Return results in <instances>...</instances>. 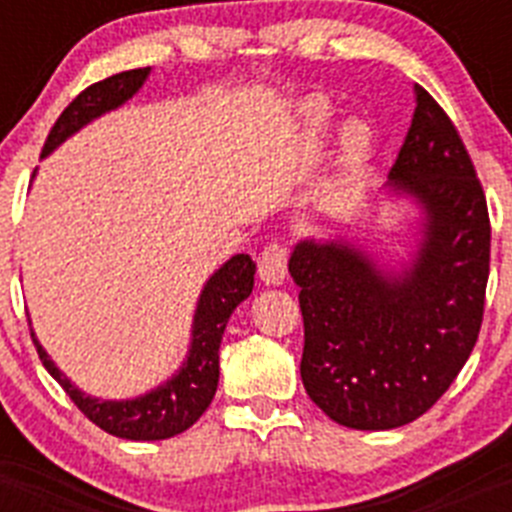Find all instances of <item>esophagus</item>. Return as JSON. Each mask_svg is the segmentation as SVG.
Listing matches in <instances>:
<instances>
[{"label": "esophagus", "instance_id": "obj_1", "mask_svg": "<svg viewBox=\"0 0 512 512\" xmlns=\"http://www.w3.org/2000/svg\"><path fill=\"white\" fill-rule=\"evenodd\" d=\"M259 277L264 284H282L287 279V248L269 243L259 256Z\"/></svg>", "mask_w": 512, "mask_h": 512}]
</instances>
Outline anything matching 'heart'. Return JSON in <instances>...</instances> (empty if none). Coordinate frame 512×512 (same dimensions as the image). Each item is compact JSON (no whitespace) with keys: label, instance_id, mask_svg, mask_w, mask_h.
Wrapping results in <instances>:
<instances>
[{"label":"heart","instance_id":"b5f03b06","mask_svg":"<svg viewBox=\"0 0 512 512\" xmlns=\"http://www.w3.org/2000/svg\"><path fill=\"white\" fill-rule=\"evenodd\" d=\"M336 112L323 99H312V102L305 104L302 110V120H305L307 138L318 140L325 130L330 128ZM372 151V130L366 128L361 120L346 122V128L341 133V158H338V169L341 174H354V171L361 169V164L366 161Z\"/></svg>","mask_w":512,"mask_h":512}]
</instances>
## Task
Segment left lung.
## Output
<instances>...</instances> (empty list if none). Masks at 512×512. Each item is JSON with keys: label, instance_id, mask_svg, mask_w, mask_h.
I'll return each mask as SVG.
<instances>
[{"label": "left lung", "instance_id": "obj_1", "mask_svg": "<svg viewBox=\"0 0 512 512\" xmlns=\"http://www.w3.org/2000/svg\"><path fill=\"white\" fill-rule=\"evenodd\" d=\"M390 194L420 207L400 269L346 238H305L289 256L305 320L302 384L330 420L390 431L431 410L467 364L490 277V215L472 158L436 99L415 112Z\"/></svg>", "mask_w": 512, "mask_h": 512}]
</instances>
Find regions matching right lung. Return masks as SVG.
<instances>
[{"mask_svg": "<svg viewBox=\"0 0 512 512\" xmlns=\"http://www.w3.org/2000/svg\"><path fill=\"white\" fill-rule=\"evenodd\" d=\"M148 74H151V66L122 71V74L97 81V84L84 89L61 112V117L48 133L43 158L51 156L63 140L79 133L84 125L133 99V94H138V89L146 84ZM253 274H256V264H253L251 256L235 253L233 259L225 261L207 279L200 300H197V310H194L192 343H189L184 364L164 384H158L156 390L133 397V400H102V397L81 392L53 364L51 356L45 354V348L40 346L33 330H30V336H33L38 356L48 374L61 384L66 395L74 400L76 408L94 425L117 438H128V441H164V438L192 428L200 420V415L210 408L217 390V379H220V341H223L225 325H228L235 307L251 295Z\"/></svg>", "mask_w": 512, "mask_h": 512, "instance_id": "add662e5", "label": "right lung"}]
</instances>
